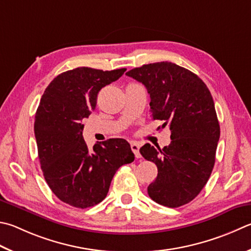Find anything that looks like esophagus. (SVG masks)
<instances>
[{"mask_svg":"<svg viewBox=\"0 0 251 251\" xmlns=\"http://www.w3.org/2000/svg\"><path fill=\"white\" fill-rule=\"evenodd\" d=\"M130 148H131V150H133L135 157H136V158H140V153H139V144L136 143V141H131V143H130Z\"/></svg>","mask_w":251,"mask_h":251,"instance_id":"esophagus-1","label":"esophagus"}]
</instances>
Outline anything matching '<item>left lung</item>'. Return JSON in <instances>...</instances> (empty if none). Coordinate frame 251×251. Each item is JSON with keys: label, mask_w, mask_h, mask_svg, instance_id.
Instances as JSON below:
<instances>
[{"label": "left lung", "mask_w": 251, "mask_h": 251, "mask_svg": "<svg viewBox=\"0 0 251 251\" xmlns=\"http://www.w3.org/2000/svg\"><path fill=\"white\" fill-rule=\"evenodd\" d=\"M126 75L146 86L150 116L171 130L169 146L146 144L139 149L158 168L149 197L163 206H182L201 192L215 163L221 130L211 92L197 75L168 61L134 68Z\"/></svg>", "instance_id": "1"}]
</instances>
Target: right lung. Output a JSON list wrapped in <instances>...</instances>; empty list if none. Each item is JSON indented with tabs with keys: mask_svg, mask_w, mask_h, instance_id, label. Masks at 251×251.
Wrapping results in <instances>:
<instances>
[{
	"mask_svg": "<svg viewBox=\"0 0 251 251\" xmlns=\"http://www.w3.org/2000/svg\"><path fill=\"white\" fill-rule=\"evenodd\" d=\"M125 71L75 68L57 75L40 99L34 124L40 167L50 190L71 206L102 202L118 168L135 159L125 139H107L89 149L82 136V122L95 110L100 90Z\"/></svg>",
	"mask_w": 251,
	"mask_h": 251,
	"instance_id": "obj_1",
	"label": "right lung"
}]
</instances>
